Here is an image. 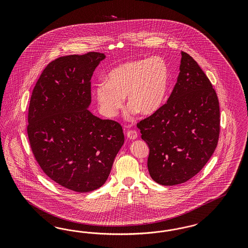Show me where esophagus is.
I'll use <instances>...</instances> for the list:
<instances>
[{
  "instance_id": "esophagus-1",
  "label": "esophagus",
  "mask_w": 248,
  "mask_h": 248,
  "mask_svg": "<svg viewBox=\"0 0 248 248\" xmlns=\"http://www.w3.org/2000/svg\"><path fill=\"white\" fill-rule=\"evenodd\" d=\"M126 136L129 139L134 140L135 138H137V132L135 130H129L126 133Z\"/></svg>"
}]
</instances>
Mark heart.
<instances>
[{
    "label": "heart",
    "mask_w": 248,
    "mask_h": 248,
    "mask_svg": "<svg viewBox=\"0 0 248 248\" xmlns=\"http://www.w3.org/2000/svg\"><path fill=\"white\" fill-rule=\"evenodd\" d=\"M169 81L167 63L161 57L130 61L112 69L107 82L99 81L93 93L101 113L114 117L127 95L131 112L143 115L155 113L164 102Z\"/></svg>",
    "instance_id": "b5f03b06"
}]
</instances>
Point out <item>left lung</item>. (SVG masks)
Returning <instances> with one entry per match:
<instances>
[{"instance_id":"8db88e82","label":"left lung","mask_w":248,"mask_h":248,"mask_svg":"<svg viewBox=\"0 0 248 248\" xmlns=\"http://www.w3.org/2000/svg\"><path fill=\"white\" fill-rule=\"evenodd\" d=\"M181 54L180 73L167 102L136 124L149 147L150 176L163 186L185 183L199 173L220 133L217 93L193 57Z\"/></svg>"}]
</instances>
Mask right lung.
Returning <instances> with one entry per match:
<instances>
[{
  "label": "right lung",
  "instance_id": "right-lung-1",
  "mask_svg": "<svg viewBox=\"0 0 248 248\" xmlns=\"http://www.w3.org/2000/svg\"><path fill=\"white\" fill-rule=\"evenodd\" d=\"M104 53L62 56L51 62L35 84L27 134L38 165L52 180L86 193L105 184L124 142L120 124L87 109L91 78Z\"/></svg>",
  "mask_w": 248,
  "mask_h": 248
}]
</instances>
